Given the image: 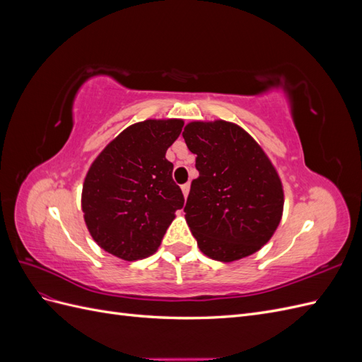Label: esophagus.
<instances>
[{"mask_svg": "<svg viewBox=\"0 0 362 362\" xmlns=\"http://www.w3.org/2000/svg\"><path fill=\"white\" fill-rule=\"evenodd\" d=\"M181 190H182L184 198H187V196H189V192H190V184H189V182L182 184V185H181Z\"/></svg>", "mask_w": 362, "mask_h": 362, "instance_id": "34e87169", "label": "esophagus"}]
</instances>
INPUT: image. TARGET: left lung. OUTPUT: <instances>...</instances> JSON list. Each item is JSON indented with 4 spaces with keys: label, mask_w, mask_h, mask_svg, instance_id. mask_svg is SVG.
<instances>
[{
    "label": "left lung",
    "mask_w": 362,
    "mask_h": 362,
    "mask_svg": "<svg viewBox=\"0 0 362 362\" xmlns=\"http://www.w3.org/2000/svg\"><path fill=\"white\" fill-rule=\"evenodd\" d=\"M182 137L199 172L184 206L199 249L225 262L254 254L275 233L284 208L269 157L243 128L225 120L192 122Z\"/></svg>",
    "instance_id": "1"
}]
</instances>
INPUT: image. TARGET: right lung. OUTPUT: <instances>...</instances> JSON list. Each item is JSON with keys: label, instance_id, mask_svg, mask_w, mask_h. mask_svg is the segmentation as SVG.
I'll list each match as a JSON object with an SVG mask.
<instances>
[{"label": "right lung", "instance_id": "right-lung-1", "mask_svg": "<svg viewBox=\"0 0 362 362\" xmlns=\"http://www.w3.org/2000/svg\"><path fill=\"white\" fill-rule=\"evenodd\" d=\"M181 119H148L124 129L86 175L84 221L95 242L125 261L145 258L184 206L166 151L181 134Z\"/></svg>", "mask_w": 362, "mask_h": 362}]
</instances>
